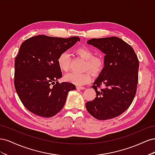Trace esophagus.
<instances>
[{"instance_id":"34e87169","label":"esophagus","mask_w":155,"mask_h":155,"mask_svg":"<svg viewBox=\"0 0 155 155\" xmlns=\"http://www.w3.org/2000/svg\"><path fill=\"white\" fill-rule=\"evenodd\" d=\"M76 88H77V89H81V90H85V89L86 88L85 87H80V86H76Z\"/></svg>"}]
</instances>
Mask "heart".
<instances>
[{"label":"heart","instance_id":"b5f03b06","mask_svg":"<svg viewBox=\"0 0 155 155\" xmlns=\"http://www.w3.org/2000/svg\"><path fill=\"white\" fill-rule=\"evenodd\" d=\"M75 51L79 57L85 60V70H90L94 75H98L101 72L105 66V61L101 56L94 55L93 50L85 46L79 47ZM58 63L61 70L68 71L70 68V57L67 51H64L59 55ZM64 79L76 85H83L91 81V74L88 71L83 73L70 72L65 75Z\"/></svg>","mask_w":155,"mask_h":155}]
</instances>
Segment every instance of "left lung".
<instances>
[{
    "mask_svg": "<svg viewBox=\"0 0 155 155\" xmlns=\"http://www.w3.org/2000/svg\"><path fill=\"white\" fill-rule=\"evenodd\" d=\"M87 43L105 55V67L92 86L96 97L86 103L87 110L97 120L116 118L130 107L137 93L138 57L129 44L117 37L92 39Z\"/></svg>",
    "mask_w": 155,
    "mask_h": 155,
    "instance_id": "left-lung-1",
    "label": "left lung"
}]
</instances>
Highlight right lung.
Here are the masks:
<instances>
[{
  "mask_svg": "<svg viewBox=\"0 0 155 155\" xmlns=\"http://www.w3.org/2000/svg\"><path fill=\"white\" fill-rule=\"evenodd\" d=\"M79 41L40 35L21 45L15 60L14 85L26 109L39 116L50 118L63 109L68 92L76 89L71 83H59L62 77L58 59Z\"/></svg>",
  "mask_w": 155,
  "mask_h": 155,
  "instance_id": "1",
  "label": "right lung"
}]
</instances>
